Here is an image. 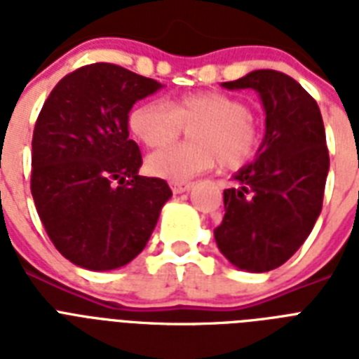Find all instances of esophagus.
<instances>
[{
    "label": "esophagus",
    "instance_id": "obj_1",
    "mask_svg": "<svg viewBox=\"0 0 359 359\" xmlns=\"http://www.w3.org/2000/svg\"><path fill=\"white\" fill-rule=\"evenodd\" d=\"M191 188V182H188V180H179V182H173L171 184V190L175 191V194H184V191H188Z\"/></svg>",
    "mask_w": 359,
    "mask_h": 359
}]
</instances>
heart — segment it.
I'll use <instances>...</instances> for the list:
<instances>
[{
    "instance_id": "1",
    "label": "heart",
    "mask_w": 359,
    "mask_h": 359,
    "mask_svg": "<svg viewBox=\"0 0 359 359\" xmlns=\"http://www.w3.org/2000/svg\"><path fill=\"white\" fill-rule=\"evenodd\" d=\"M132 134L143 145L156 149L171 143L182 128L190 129V143L152 152L147 168L165 180H188L216 168L244 165L261 145V130L250 117L244 100L224 93H194L171 102L147 100L130 111Z\"/></svg>"
}]
</instances>
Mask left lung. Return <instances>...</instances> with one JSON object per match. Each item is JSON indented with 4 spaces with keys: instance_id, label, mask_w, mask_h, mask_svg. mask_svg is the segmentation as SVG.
I'll return each mask as SVG.
<instances>
[{
    "instance_id": "left-lung-1",
    "label": "left lung",
    "mask_w": 359,
    "mask_h": 359,
    "mask_svg": "<svg viewBox=\"0 0 359 359\" xmlns=\"http://www.w3.org/2000/svg\"><path fill=\"white\" fill-rule=\"evenodd\" d=\"M222 87L253 89L266 130L255 160L224 191L225 216L214 238L238 270L270 272L294 255L323 210L330 169L323 115L311 95L278 70H253Z\"/></svg>"
}]
</instances>
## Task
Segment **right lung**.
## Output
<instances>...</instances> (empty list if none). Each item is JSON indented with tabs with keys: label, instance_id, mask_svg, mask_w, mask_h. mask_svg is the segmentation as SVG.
Instances as JSON below:
<instances>
[{
	"label": "right lung",
	"instance_id": "add662e5",
	"mask_svg": "<svg viewBox=\"0 0 359 359\" xmlns=\"http://www.w3.org/2000/svg\"><path fill=\"white\" fill-rule=\"evenodd\" d=\"M162 83L119 65L70 72L42 106L31 152V196L48 236L72 264L108 272L140 255L173 196L137 175L128 114Z\"/></svg>",
	"mask_w": 359,
	"mask_h": 359
}]
</instances>
